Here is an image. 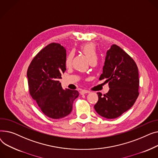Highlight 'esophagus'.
<instances>
[{"label":"esophagus","mask_w":158,"mask_h":158,"mask_svg":"<svg viewBox=\"0 0 158 158\" xmlns=\"http://www.w3.org/2000/svg\"><path fill=\"white\" fill-rule=\"evenodd\" d=\"M89 92H90V91L87 90H81L80 91V94L81 95H83V94H87V93H89Z\"/></svg>","instance_id":"obj_1"}]
</instances>
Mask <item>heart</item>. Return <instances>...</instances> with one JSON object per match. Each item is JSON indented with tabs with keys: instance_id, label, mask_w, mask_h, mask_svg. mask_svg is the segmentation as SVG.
I'll use <instances>...</instances> for the list:
<instances>
[{
	"instance_id": "b5f03b06",
	"label": "heart",
	"mask_w": 158,
	"mask_h": 158,
	"mask_svg": "<svg viewBox=\"0 0 158 158\" xmlns=\"http://www.w3.org/2000/svg\"><path fill=\"white\" fill-rule=\"evenodd\" d=\"M80 50L86 55V57L88 58L90 62L94 60H96L98 57V53L96 46L93 43H86L81 45L80 46ZM73 57V53L70 52L66 57V60H65V64H66V66H70Z\"/></svg>"
}]
</instances>
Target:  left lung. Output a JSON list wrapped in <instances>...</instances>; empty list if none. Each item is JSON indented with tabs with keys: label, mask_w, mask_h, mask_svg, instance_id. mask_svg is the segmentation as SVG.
<instances>
[{
	"label": "left lung",
	"mask_w": 158,
	"mask_h": 158,
	"mask_svg": "<svg viewBox=\"0 0 158 158\" xmlns=\"http://www.w3.org/2000/svg\"><path fill=\"white\" fill-rule=\"evenodd\" d=\"M106 79L109 91L98 92L96 112L106 118H115L134 105L138 95V69L134 60L122 48L113 44L107 51L99 80Z\"/></svg>",
	"instance_id": "obj_1"
}]
</instances>
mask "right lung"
Segmentation results:
<instances>
[{
    "instance_id": "obj_1",
    "label": "right lung",
    "mask_w": 158,
    "mask_h": 158,
    "mask_svg": "<svg viewBox=\"0 0 158 158\" xmlns=\"http://www.w3.org/2000/svg\"><path fill=\"white\" fill-rule=\"evenodd\" d=\"M66 48L50 43L35 55L27 73L31 96L43 113L54 119L68 115L79 96L77 90L63 89L59 81L66 70Z\"/></svg>"
}]
</instances>
